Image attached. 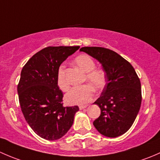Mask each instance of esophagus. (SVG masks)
<instances>
[{"label":"esophagus","mask_w":160,"mask_h":160,"mask_svg":"<svg viewBox=\"0 0 160 160\" xmlns=\"http://www.w3.org/2000/svg\"><path fill=\"white\" fill-rule=\"evenodd\" d=\"M87 107H88V105H80L79 106V108H80V110H83V109L86 108Z\"/></svg>","instance_id":"esophagus-1"}]
</instances>
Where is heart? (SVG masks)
Wrapping results in <instances>:
<instances>
[{
	"label": "heart",
	"mask_w": 160,
	"mask_h": 160,
	"mask_svg": "<svg viewBox=\"0 0 160 160\" xmlns=\"http://www.w3.org/2000/svg\"><path fill=\"white\" fill-rule=\"evenodd\" d=\"M75 63L84 72L85 80L89 84L74 87L67 93L65 100L70 104H85L90 101L93 96V89L101 90L106 83V75L104 70L95 69V62L91 57L87 55H81L75 59ZM57 84L61 90L65 91L69 88V82L65 75V67L60 66L57 72Z\"/></svg>",
	"instance_id": "heart-1"
}]
</instances>
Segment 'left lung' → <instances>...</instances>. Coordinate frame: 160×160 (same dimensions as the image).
Instances as JSON below:
<instances>
[{"label": "left lung", "mask_w": 160, "mask_h": 160, "mask_svg": "<svg viewBox=\"0 0 160 160\" xmlns=\"http://www.w3.org/2000/svg\"><path fill=\"white\" fill-rule=\"evenodd\" d=\"M102 65L106 84L101 97L93 104L101 108V115L93 125L106 137L115 138L127 132L135 122L142 103L140 80L129 62L112 50L103 47H82Z\"/></svg>", "instance_id": "left-lung-1"}]
</instances>
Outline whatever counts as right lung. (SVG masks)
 Segmentation results:
<instances>
[{
	"label": "right lung",
	"instance_id": "add662e5",
	"mask_svg": "<svg viewBox=\"0 0 160 160\" xmlns=\"http://www.w3.org/2000/svg\"><path fill=\"white\" fill-rule=\"evenodd\" d=\"M80 46H49L26 62L18 84L19 103L27 123L47 140L62 138L72 126L78 106L64 107L57 84L61 63Z\"/></svg>",
	"mask_w": 160,
	"mask_h": 160
}]
</instances>
